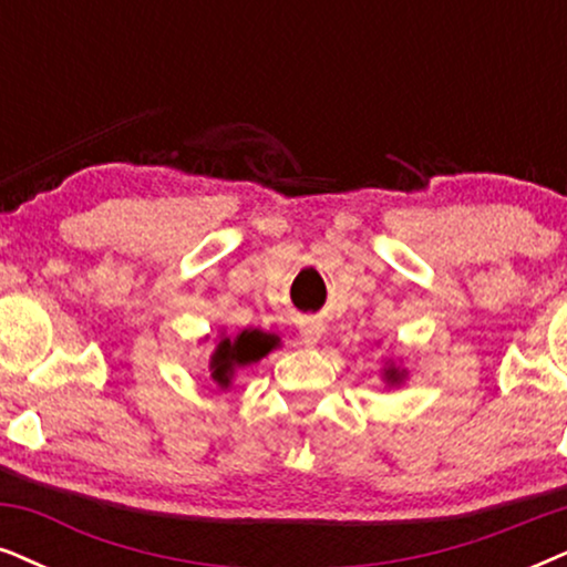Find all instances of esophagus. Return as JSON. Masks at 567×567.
<instances>
[{"label": "esophagus", "instance_id": "34e87169", "mask_svg": "<svg viewBox=\"0 0 567 567\" xmlns=\"http://www.w3.org/2000/svg\"><path fill=\"white\" fill-rule=\"evenodd\" d=\"M321 334H324V327H321L319 321H308V324L300 327V342H303V346H317Z\"/></svg>", "mask_w": 567, "mask_h": 567}]
</instances>
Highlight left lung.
I'll return each mask as SVG.
<instances>
[{"label":"left lung","mask_w":567,"mask_h":567,"mask_svg":"<svg viewBox=\"0 0 567 567\" xmlns=\"http://www.w3.org/2000/svg\"><path fill=\"white\" fill-rule=\"evenodd\" d=\"M405 379H408L405 363H403V361H392V358H386L384 367H382V382H384L386 386H400V384H405Z\"/></svg>","instance_id":"1"}]
</instances>
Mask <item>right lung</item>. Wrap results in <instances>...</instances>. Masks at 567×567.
I'll use <instances>...</instances> for the list:
<instances>
[{
    "instance_id": "1",
    "label": "right lung",
    "mask_w": 567,
    "mask_h": 567,
    "mask_svg": "<svg viewBox=\"0 0 567 567\" xmlns=\"http://www.w3.org/2000/svg\"><path fill=\"white\" fill-rule=\"evenodd\" d=\"M277 348V340L261 329H243L235 337H225L221 332L217 337V346L212 350L209 371L214 384L219 390H227L233 384L235 371L250 363H259L264 355H269Z\"/></svg>"
}]
</instances>
